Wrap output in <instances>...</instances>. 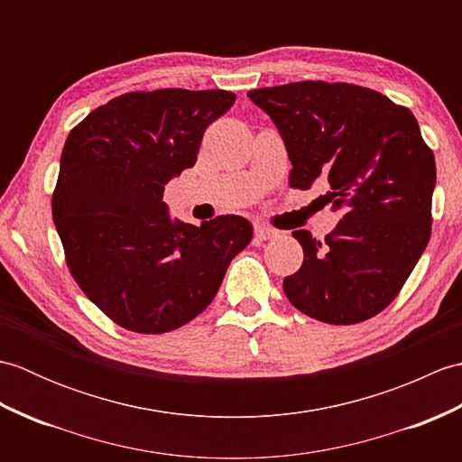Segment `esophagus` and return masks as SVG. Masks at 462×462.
<instances>
[{
  "label": "esophagus",
  "instance_id": "esophagus-1",
  "mask_svg": "<svg viewBox=\"0 0 462 462\" xmlns=\"http://www.w3.org/2000/svg\"><path fill=\"white\" fill-rule=\"evenodd\" d=\"M254 234H256L258 240H270L273 236H278L276 230H272L270 226H263V224H256L254 226Z\"/></svg>",
  "mask_w": 462,
  "mask_h": 462
}]
</instances>
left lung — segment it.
<instances>
[{"label": "left lung", "instance_id": "1", "mask_svg": "<svg viewBox=\"0 0 462 462\" xmlns=\"http://www.w3.org/2000/svg\"><path fill=\"white\" fill-rule=\"evenodd\" d=\"M248 97L286 143L291 189L326 179L323 204L341 212L326 240L291 232L303 248L301 268L283 278L291 306L333 326L377 316L430 238L437 169L415 115L353 83L298 81Z\"/></svg>", "mask_w": 462, "mask_h": 462}]
</instances>
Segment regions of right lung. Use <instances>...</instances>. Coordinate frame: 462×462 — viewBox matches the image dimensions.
Instances as JSON below:
<instances>
[{
    "label": "right lung",
    "mask_w": 462,
    "mask_h": 462,
    "mask_svg": "<svg viewBox=\"0 0 462 462\" xmlns=\"http://www.w3.org/2000/svg\"><path fill=\"white\" fill-rule=\"evenodd\" d=\"M236 101L222 89L131 91L69 133L51 199L67 268L106 318L134 333L182 328L208 308L252 224L171 220L164 186L196 162L206 126Z\"/></svg>",
    "instance_id": "right-lung-1"
}]
</instances>
